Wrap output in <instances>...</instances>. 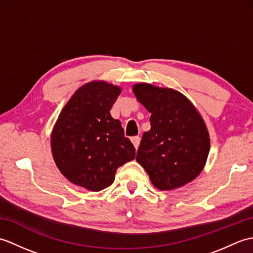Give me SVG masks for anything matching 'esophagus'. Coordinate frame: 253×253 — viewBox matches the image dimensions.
Listing matches in <instances>:
<instances>
[{
  "mask_svg": "<svg viewBox=\"0 0 253 253\" xmlns=\"http://www.w3.org/2000/svg\"><path fill=\"white\" fill-rule=\"evenodd\" d=\"M131 141H132V143H133V146H135V148L138 149L139 144H140V137H139V136L132 137V138H131Z\"/></svg>",
  "mask_w": 253,
  "mask_h": 253,
  "instance_id": "1",
  "label": "esophagus"
}]
</instances>
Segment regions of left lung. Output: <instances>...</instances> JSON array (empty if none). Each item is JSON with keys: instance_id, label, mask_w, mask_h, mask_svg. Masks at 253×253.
Masks as SVG:
<instances>
[{"instance_id": "left-lung-1", "label": "left lung", "mask_w": 253, "mask_h": 253, "mask_svg": "<svg viewBox=\"0 0 253 253\" xmlns=\"http://www.w3.org/2000/svg\"><path fill=\"white\" fill-rule=\"evenodd\" d=\"M137 100L151 113L136 160L160 190L193 180L206 165L210 136L201 115L178 91L150 84L132 87Z\"/></svg>"}]
</instances>
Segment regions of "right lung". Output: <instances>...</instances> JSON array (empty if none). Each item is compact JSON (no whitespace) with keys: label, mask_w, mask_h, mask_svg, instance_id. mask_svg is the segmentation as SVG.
I'll use <instances>...</instances> for the list:
<instances>
[{"label":"right lung","mask_w":253,"mask_h":253,"mask_svg":"<svg viewBox=\"0 0 253 253\" xmlns=\"http://www.w3.org/2000/svg\"><path fill=\"white\" fill-rule=\"evenodd\" d=\"M122 89L105 82L80 87L64 106L52 131L53 159L73 184L100 191L117 169L136 157L122 124L110 114Z\"/></svg>","instance_id":"1"}]
</instances>
